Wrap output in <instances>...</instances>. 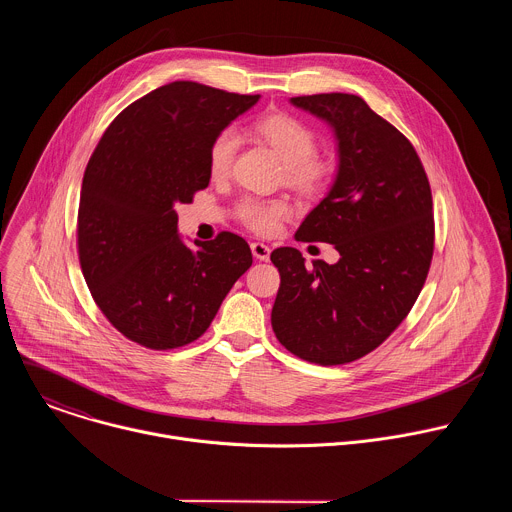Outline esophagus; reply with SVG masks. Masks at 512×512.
Here are the masks:
<instances>
[{
    "mask_svg": "<svg viewBox=\"0 0 512 512\" xmlns=\"http://www.w3.org/2000/svg\"><path fill=\"white\" fill-rule=\"evenodd\" d=\"M251 251H253L255 259H259V261H267L271 255V249L265 243H251Z\"/></svg>",
    "mask_w": 512,
    "mask_h": 512,
    "instance_id": "34e87169",
    "label": "esophagus"
}]
</instances>
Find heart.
<instances>
[{"instance_id":"obj_1","label":"heart","mask_w":512,"mask_h":512,"mask_svg":"<svg viewBox=\"0 0 512 512\" xmlns=\"http://www.w3.org/2000/svg\"><path fill=\"white\" fill-rule=\"evenodd\" d=\"M253 131L269 143L281 162L287 166V182L298 190L310 192L320 186L326 176V166L314 158L316 135L300 119L287 113H269L253 123ZM239 148V135L233 127L216 133L208 150V168L212 176H225L231 170ZM287 214V204L281 200L245 198L239 204L241 221L257 233L269 235L277 229Z\"/></svg>"}]
</instances>
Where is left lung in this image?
<instances>
[{"instance_id":"8db88e82","label":"left lung","mask_w":512,"mask_h":512,"mask_svg":"<svg viewBox=\"0 0 512 512\" xmlns=\"http://www.w3.org/2000/svg\"><path fill=\"white\" fill-rule=\"evenodd\" d=\"M289 103L326 121L338 145L334 182L296 241L330 243L340 259L308 267L298 249H275L271 326L291 354L330 367L375 350L413 308L433 255L431 190L409 139L360 97Z\"/></svg>"}]
</instances>
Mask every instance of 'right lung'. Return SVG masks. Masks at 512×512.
I'll use <instances>...</instances> for the list:
<instances>
[{
    "label": "right lung",
    "instance_id": "1",
    "mask_svg": "<svg viewBox=\"0 0 512 512\" xmlns=\"http://www.w3.org/2000/svg\"><path fill=\"white\" fill-rule=\"evenodd\" d=\"M257 101L176 81L103 133L81 188L79 259L93 300L129 340L154 350L194 342L251 267L247 241L233 233L188 247L174 206L208 186L212 139Z\"/></svg>",
    "mask_w": 512,
    "mask_h": 512
}]
</instances>
